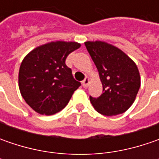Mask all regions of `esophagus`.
<instances>
[{
    "label": "esophagus",
    "instance_id": "34e87169",
    "mask_svg": "<svg viewBox=\"0 0 159 159\" xmlns=\"http://www.w3.org/2000/svg\"><path fill=\"white\" fill-rule=\"evenodd\" d=\"M89 82H90V80H89V79L88 77H86L85 78V80L82 81V86L84 88H88V86H89Z\"/></svg>",
    "mask_w": 159,
    "mask_h": 159
}]
</instances>
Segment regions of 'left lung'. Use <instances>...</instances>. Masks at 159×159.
Here are the masks:
<instances>
[{
  "label": "left lung",
  "mask_w": 159,
  "mask_h": 159,
  "mask_svg": "<svg viewBox=\"0 0 159 159\" xmlns=\"http://www.w3.org/2000/svg\"><path fill=\"white\" fill-rule=\"evenodd\" d=\"M85 46L102 85V94L98 98L90 96L92 105L105 116L125 112L134 103L141 86L137 65L119 48L105 41H86Z\"/></svg>",
  "instance_id": "8db88e82"
}]
</instances>
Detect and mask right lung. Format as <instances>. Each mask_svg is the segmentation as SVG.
Returning <instances> with one entry per match:
<instances>
[{
    "label": "right lung",
    "instance_id": "add662e5",
    "mask_svg": "<svg viewBox=\"0 0 159 159\" xmlns=\"http://www.w3.org/2000/svg\"><path fill=\"white\" fill-rule=\"evenodd\" d=\"M80 46L75 41H51L35 48L23 59L18 87L25 101L37 113L59 112L81 85L65 64L68 55Z\"/></svg>",
    "mask_w": 159,
    "mask_h": 159
}]
</instances>
